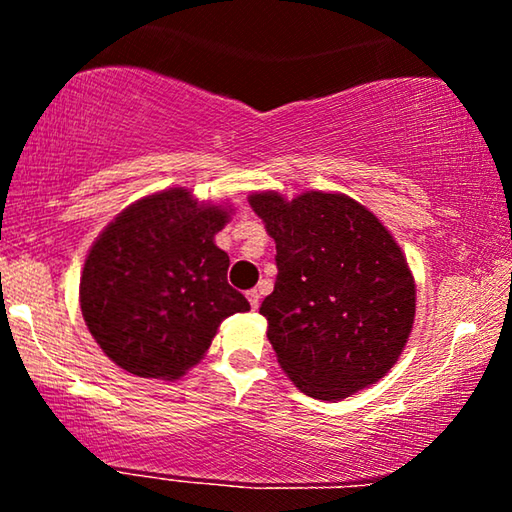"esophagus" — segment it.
<instances>
[{
	"instance_id": "obj_1",
	"label": "esophagus",
	"mask_w": 512,
	"mask_h": 512,
	"mask_svg": "<svg viewBox=\"0 0 512 512\" xmlns=\"http://www.w3.org/2000/svg\"><path fill=\"white\" fill-rule=\"evenodd\" d=\"M246 298H248V302H250V307H253V309L259 307V293H257V289H250V291L246 293Z\"/></svg>"
}]
</instances>
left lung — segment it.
<instances>
[{"label":"left lung","mask_w":512,"mask_h":512,"mask_svg":"<svg viewBox=\"0 0 512 512\" xmlns=\"http://www.w3.org/2000/svg\"><path fill=\"white\" fill-rule=\"evenodd\" d=\"M248 203L275 239V289L259 314L282 370L329 402L375 384L415 318V282L391 232L345 194L262 192Z\"/></svg>","instance_id":"1"}]
</instances>
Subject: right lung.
<instances>
[{"label": "right lung", "instance_id": "1", "mask_svg": "<svg viewBox=\"0 0 512 512\" xmlns=\"http://www.w3.org/2000/svg\"><path fill=\"white\" fill-rule=\"evenodd\" d=\"M221 205L185 187L128 205L94 241L81 275V311L110 361L137 377L178 379L205 357L223 318L248 311L214 244Z\"/></svg>", "mask_w": 512, "mask_h": 512}]
</instances>
